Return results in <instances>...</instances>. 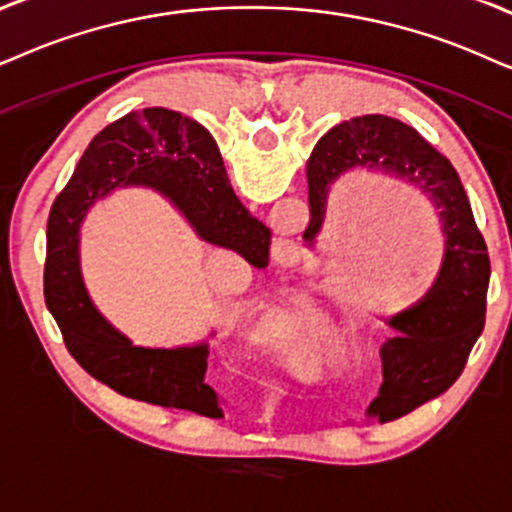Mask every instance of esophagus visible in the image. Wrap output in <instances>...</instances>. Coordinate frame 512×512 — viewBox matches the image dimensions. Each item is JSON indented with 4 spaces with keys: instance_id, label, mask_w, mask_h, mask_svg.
<instances>
[{
    "instance_id": "1",
    "label": "esophagus",
    "mask_w": 512,
    "mask_h": 512,
    "mask_svg": "<svg viewBox=\"0 0 512 512\" xmlns=\"http://www.w3.org/2000/svg\"><path fill=\"white\" fill-rule=\"evenodd\" d=\"M271 257L278 262H293L295 257H300V245L290 238H274L271 243Z\"/></svg>"
}]
</instances>
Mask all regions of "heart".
<instances>
[{
    "label": "heart",
    "mask_w": 512,
    "mask_h": 512,
    "mask_svg": "<svg viewBox=\"0 0 512 512\" xmlns=\"http://www.w3.org/2000/svg\"><path fill=\"white\" fill-rule=\"evenodd\" d=\"M271 335H274V340L281 342V345L290 347V352H297V354L309 352L307 333H304V326L300 323V319L293 314L288 312L278 314L274 323H271Z\"/></svg>",
    "instance_id": "1"
}]
</instances>
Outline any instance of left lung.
I'll list each match as a JSON object with an SVG mask.
<instances>
[{
    "label": "left lung",
    "instance_id": "1",
    "mask_svg": "<svg viewBox=\"0 0 512 512\" xmlns=\"http://www.w3.org/2000/svg\"><path fill=\"white\" fill-rule=\"evenodd\" d=\"M409 181L428 198L442 234V262L432 286L387 316L392 335L380 345L383 385L371 409L394 420L449 390L463 373L487 314L489 255L468 196L449 160L416 129L387 115H361L328 129L307 163L309 210L304 243L316 248L333 184L352 170Z\"/></svg>",
    "mask_w": 512,
    "mask_h": 512
}]
</instances>
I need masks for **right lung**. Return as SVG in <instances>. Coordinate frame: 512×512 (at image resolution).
Masks as SVG:
<instances>
[{"label":"right lung","instance_id":"1","mask_svg":"<svg viewBox=\"0 0 512 512\" xmlns=\"http://www.w3.org/2000/svg\"><path fill=\"white\" fill-rule=\"evenodd\" d=\"M120 189L155 191L200 241L234 250L252 267H267L269 226L236 198L208 129L170 108L127 113L101 129L49 212L44 300L77 364L129 399L222 418V399L205 383L215 331L191 345H134L89 295L82 224L99 200Z\"/></svg>","mask_w":512,"mask_h":512}]
</instances>
